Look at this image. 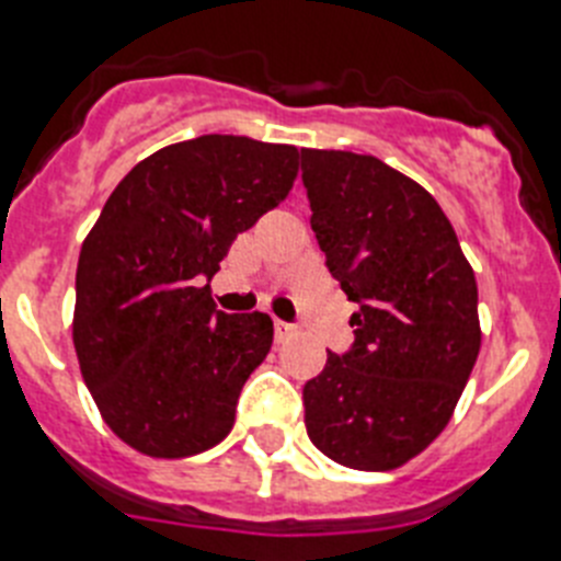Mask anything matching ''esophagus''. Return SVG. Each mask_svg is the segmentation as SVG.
<instances>
[{"label":"esophagus","mask_w":561,"mask_h":561,"mask_svg":"<svg viewBox=\"0 0 561 561\" xmlns=\"http://www.w3.org/2000/svg\"><path fill=\"white\" fill-rule=\"evenodd\" d=\"M274 333H276V341H285V339H290V335L296 333V328H294V324H287V321L276 319L274 321Z\"/></svg>","instance_id":"34e87169"}]
</instances>
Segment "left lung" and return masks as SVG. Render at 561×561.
I'll return each instance as SVG.
<instances>
[{
    "instance_id": "left-lung-1",
    "label": "left lung",
    "mask_w": 561,
    "mask_h": 561,
    "mask_svg": "<svg viewBox=\"0 0 561 561\" xmlns=\"http://www.w3.org/2000/svg\"><path fill=\"white\" fill-rule=\"evenodd\" d=\"M310 226L358 305L355 341L301 389L321 455L389 471L440 435L480 353L477 282L437 199L373 154L301 149Z\"/></svg>"
}]
</instances>
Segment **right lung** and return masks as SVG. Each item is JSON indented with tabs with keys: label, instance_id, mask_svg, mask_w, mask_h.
Segmentation results:
<instances>
[{
	"label": "right lung",
	"instance_id": "obj_1",
	"mask_svg": "<svg viewBox=\"0 0 561 561\" xmlns=\"http://www.w3.org/2000/svg\"><path fill=\"white\" fill-rule=\"evenodd\" d=\"M296 172V146L199 135L140 160L106 199L78 256L72 344L101 417L133 449L174 460L231 432L274 321L222 313L208 282Z\"/></svg>",
	"mask_w": 561,
	"mask_h": 561
}]
</instances>
